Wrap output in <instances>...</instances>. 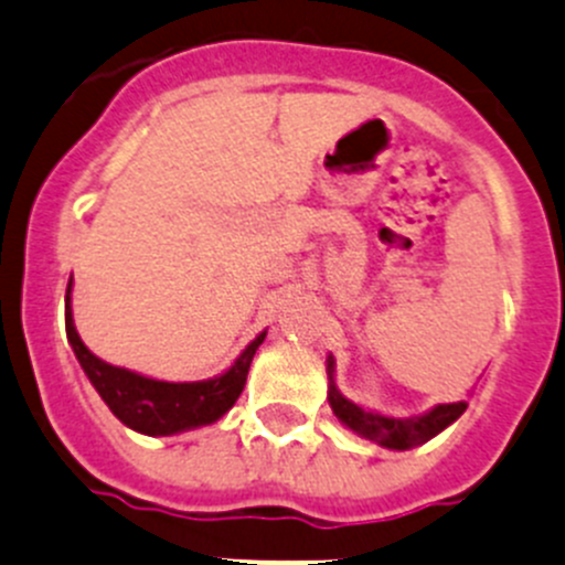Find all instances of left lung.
Wrapping results in <instances>:
<instances>
[{"mask_svg": "<svg viewBox=\"0 0 565 565\" xmlns=\"http://www.w3.org/2000/svg\"><path fill=\"white\" fill-rule=\"evenodd\" d=\"M327 374H330V399L332 413L347 424L352 433L363 435L369 440H377L380 447H388V449H411L424 444V440L435 438L440 429H447L455 418L463 416V411L469 405L466 402H449V405H435L433 411L424 413L418 418H388V416H380V413L372 411H363L358 407L354 402H349L341 391L335 388V380H332V358L327 360Z\"/></svg>", "mask_w": 565, "mask_h": 565, "instance_id": "left-lung-1", "label": "left lung"}]
</instances>
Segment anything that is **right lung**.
I'll use <instances>...</instances> for the list:
<instances>
[{"label": "right lung", "instance_id": "1", "mask_svg": "<svg viewBox=\"0 0 565 565\" xmlns=\"http://www.w3.org/2000/svg\"><path fill=\"white\" fill-rule=\"evenodd\" d=\"M66 335L77 354L79 366L88 374L90 385L99 391L105 405L113 416L130 429L143 435H174L182 429L202 427L222 418L235 399L241 396L249 374L252 358L263 343L266 332L255 338L244 349L235 366L224 372L222 377L205 380V383H163V380H149L136 372L118 369L96 358L74 330L72 319V282L66 288Z\"/></svg>", "mask_w": 565, "mask_h": 565}]
</instances>
